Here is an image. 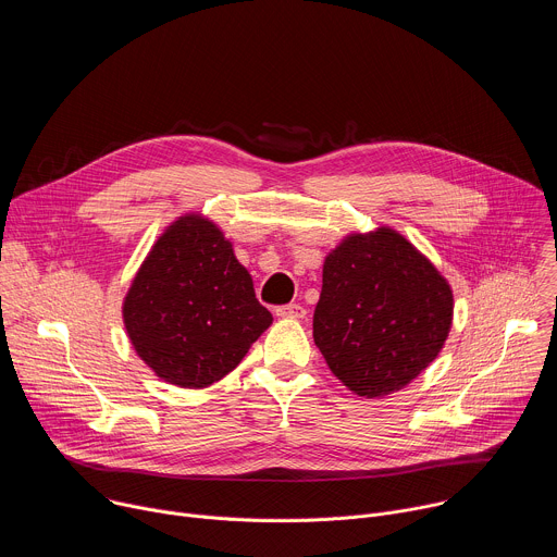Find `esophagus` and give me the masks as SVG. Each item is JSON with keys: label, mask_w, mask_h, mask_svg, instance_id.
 <instances>
[{"label": "esophagus", "mask_w": 557, "mask_h": 557, "mask_svg": "<svg viewBox=\"0 0 557 557\" xmlns=\"http://www.w3.org/2000/svg\"><path fill=\"white\" fill-rule=\"evenodd\" d=\"M275 312L280 317H290V320H301V317L306 314V308L301 304H286V306H277Z\"/></svg>", "instance_id": "obj_1"}]
</instances>
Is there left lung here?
<instances>
[{
    "label": "left lung",
    "instance_id": "obj_1",
    "mask_svg": "<svg viewBox=\"0 0 557 557\" xmlns=\"http://www.w3.org/2000/svg\"><path fill=\"white\" fill-rule=\"evenodd\" d=\"M449 284L389 228L350 235L326 258L312 337L333 374L359 396L401 389L443 348Z\"/></svg>",
    "mask_w": 557,
    "mask_h": 557
}]
</instances>
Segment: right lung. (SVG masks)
<instances>
[{"mask_svg": "<svg viewBox=\"0 0 557 557\" xmlns=\"http://www.w3.org/2000/svg\"><path fill=\"white\" fill-rule=\"evenodd\" d=\"M123 320L138 357L168 383L207 387L271 326L249 271L198 215L172 224L134 277Z\"/></svg>", "mask_w": 557, "mask_h": 557, "instance_id": "add662e5", "label": "right lung"}]
</instances>
